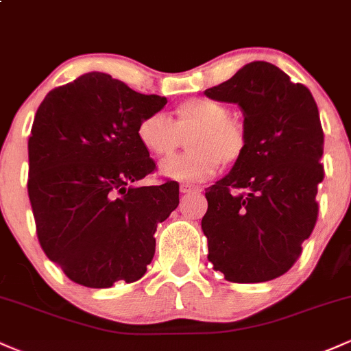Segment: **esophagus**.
Returning <instances> with one entry per match:
<instances>
[{"mask_svg": "<svg viewBox=\"0 0 351 351\" xmlns=\"http://www.w3.org/2000/svg\"><path fill=\"white\" fill-rule=\"evenodd\" d=\"M180 193L181 195H191V193H199V189L195 186H188V184H183V186L180 188Z\"/></svg>", "mask_w": 351, "mask_h": 351, "instance_id": "esophagus-1", "label": "esophagus"}]
</instances>
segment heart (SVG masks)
Wrapping results in <instances>:
<instances>
[{"instance_id":"obj_1","label":"heart","mask_w":351,"mask_h":351,"mask_svg":"<svg viewBox=\"0 0 351 351\" xmlns=\"http://www.w3.org/2000/svg\"><path fill=\"white\" fill-rule=\"evenodd\" d=\"M171 122L163 114H152L140 120L136 136L155 158H168L180 148L181 136H188L189 153L168 160L160 175L180 183H199L211 178L217 167L236 163L244 155L247 135L244 127L229 119V108L209 99L181 102Z\"/></svg>"}]
</instances>
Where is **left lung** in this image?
I'll use <instances>...</instances> for the list:
<instances>
[{
    "mask_svg": "<svg viewBox=\"0 0 351 351\" xmlns=\"http://www.w3.org/2000/svg\"><path fill=\"white\" fill-rule=\"evenodd\" d=\"M204 95L237 104L247 135L244 155L204 193L208 261L229 282L272 280L292 267L317 223L324 180L317 104L307 87L264 60Z\"/></svg>",
    "mask_w": 351,
    "mask_h": 351,
    "instance_id": "1",
    "label": "left lung"
}]
</instances>
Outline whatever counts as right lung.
Instances as JSON below:
<instances>
[{
	"label": "right lung",
	"instance_id": "obj_1",
	"mask_svg": "<svg viewBox=\"0 0 351 351\" xmlns=\"http://www.w3.org/2000/svg\"><path fill=\"white\" fill-rule=\"evenodd\" d=\"M167 97L132 90L104 72L54 88L36 112L27 153L43 251L75 284L108 289L142 279L155 231L180 203V186H135L155 170L136 127Z\"/></svg>",
	"mask_w": 351,
	"mask_h": 351
}]
</instances>
